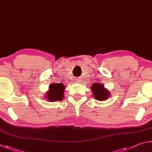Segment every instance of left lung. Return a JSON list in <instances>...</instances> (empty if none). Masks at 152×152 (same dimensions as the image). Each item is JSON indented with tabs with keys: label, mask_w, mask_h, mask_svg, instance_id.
<instances>
[{
	"label": "left lung",
	"mask_w": 152,
	"mask_h": 152,
	"mask_svg": "<svg viewBox=\"0 0 152 152\" xmlns=\"http://www.w3.org/2000/svg\"><path fill=\"white\" fill-rule=\"evenodd\" d=\"M91 89L93 92V95L95 99L98 101H105L110 96V92L107 89L105 88L103 84L94 83L92 84Z\"/></svg>",
	"instance_id": "8db88e82"
}]
</instances>
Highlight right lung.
<instances>
[{"instance_id": "right-lung-1", "label": "right lung", "mask_w": 152, "mask_h": 152, "mask_svg": "<svg viewBox=\"0 0 152 152\" xmlns=\"http://www.w3.org/2000/svg\"><path fill=\"white\" fill-rule=\"evenodd\" d=\"M65 86L63 83H52L49 87L45 98L50 102L62 101L64 97V91Z\"/></svg>"}]
</instances>
